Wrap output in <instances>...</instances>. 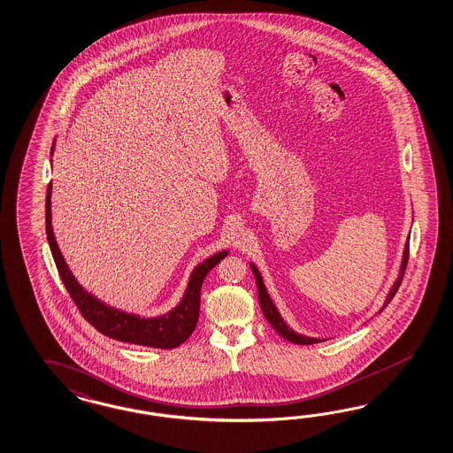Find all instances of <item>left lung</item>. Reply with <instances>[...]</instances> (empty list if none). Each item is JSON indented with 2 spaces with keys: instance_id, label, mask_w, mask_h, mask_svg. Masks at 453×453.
<instances>
[{
  "instance_id": "left-lung-1",
  "label": "left lung",
  "mask_w": 453,
  "mask_h": 453,
  "mask_svg": "<svg viewBox=\"0 0 453 453\" xmlns=\"http://www.w3.org/2000/svg\"><path fill=\"white\" fill-rule=\"evenodd\" d=\"M407 260H409V237H407V242H405V247H403V264H401V270H399V277H397V280L394 281V285H392L389 294L386 296V302H384V305L380 308V311L388 306V303L392 300V296L399 290V285H401L403 273H405ZM250 269L254 272L256 283H257L258 303H260V308H262V313H264V317L267 319L270 325L273 326V330L277 331L281 338H285L287 342H295V344H315V342H323V340H319V338H310V336H305V334H298L292 328H288V325L283 321L279 310H277V306L273 305L272 298L267 294V288L264 285L262 275H260L257 267L254 264H250Z\"/></svg>"
}]
</instances>
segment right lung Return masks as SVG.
Wrapping results in <instances>:
<instances>
[{
	"label": "right lung",
	"instance_id": "right-lung-1",
	"mask_svg": "<svg viewBox=\"0 0 453 453\" xmlns=\"http://www.w3.org/2000/svg\"><path fill=\"white\" fill-rule=\"evenodd\" d=\"M52 151H54V145H52ZM50 191H52V184H50L48 196H46L48 242H50L56 267L59 270L62 283L65 285L67 292L71 295L73 303L79 308V311L82 313V317L102 334L119 342L142 344V346L159 348V349H172L183 344L195 331L196 323L199 319L201 285L206 279L209 270L216 267L220 260L227 256V250L218 252L206 258L204 262H201L199 265H196V269L191 272L181 302L178 306H174L172 311L155 319H143L134 313H127L104 303L96 295L88 294L86 288L75 280L73 272L69 270L65 260L62 257L59 245L56 242L54 231H52Z\"/></svg>",
	"mask_w": 453,
	"mask_h": 453
}]
</instances>
